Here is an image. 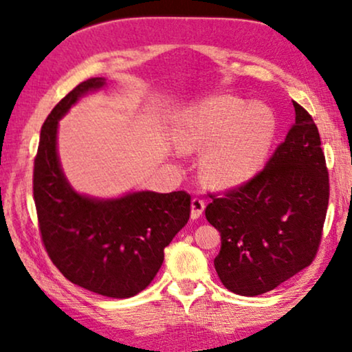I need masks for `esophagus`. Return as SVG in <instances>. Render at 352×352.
<instances>
[{
    "instance_id": "obj_1",
    "label": "esophagus",
    "mask_w": 352,
    "mask_h": 352,
    "mask_svg": "<svg viewBox=\"0 0 352 352\" xmlns=\"http://www.w3.org/2000/svg\"><path fill=\"white\" fill-rule=\"evenodd\" d=\"M192 211H190V218L192 219H199L201 213H204L205 210V200L199 199V197H195V199H192Z\"/></svg>"
}]
</instances>
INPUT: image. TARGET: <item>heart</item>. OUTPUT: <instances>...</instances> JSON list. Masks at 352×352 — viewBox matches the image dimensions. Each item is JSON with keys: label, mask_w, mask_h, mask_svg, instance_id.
<instances>
[{"label": "heart", "mask_w": 352, "mask_h": 352, "mask_svg": "<svg viewBox=\"0 0 352 352\" xmlns=\"http://www.w3.org/2000/svg\"><path fill=\"white\" fill-rule=\"evenodd\" d=\"M276 129V117L266 105L214 96L177 115L175 141L187 152L208 148L201 163L205 181L213 187H232L259 171Z\"/></svg>", "instance_id": "b5f03b06"}]
</instances>
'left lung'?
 <instances>
[{
    "mask_svg": "<svg viewBox=\"0 0 352 352\" xmlns=\"http://www.w3.org/2000/svg\"><path fill=\"white\" fill-rule=\"evenodd\" d=\"M295 124L266 166L223 195L205 216L221 232L214 269L242 296L271 292L314 261L330 184L314 120L298 102Z\"/></svg>",
    "mask_w": 352,
    "mask_h": 352,
    "instance_id": "1",
    "label": "left lung"
}]
</instances>
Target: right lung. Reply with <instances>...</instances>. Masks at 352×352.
Listing matches in <instances>:
<instances>
[{
	"mask_svg": "<svg viewBox=\"0 0 352 352\" xmlns=\"http://www.w3.org/2000/svg\"><path fill=\"white\" fill-rule=\"evenodd\" d=\"M89 78L70 91L43 123L33 166V199L47 256L72 283L109 298H129L157 276L163 250L190 216L184 190H142L98 200L72 189L57 157V123L81 96L102 88Z\"/></svg>",
	"mask_w": 352,
	"mask_h": 352,
	"instance_id": "1",
	"label": "right lung"
}]
</instances>
